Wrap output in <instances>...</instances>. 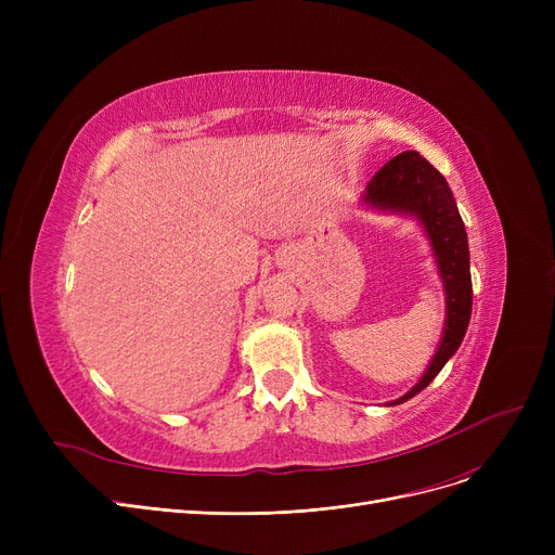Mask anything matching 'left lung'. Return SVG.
Returning <instances> with one entry per match:
<instances>
[{
  "mask_svg": "<svg viewBox=\"0 0 555 555\" xmlns=\"http://www.w3.org/2000/svg\"><path fill=\"white\" fill-rule=\"evenodd\" d=\"M362 202L380 211L414 216L425 227L446 289L448 314L441 344L414 389L393 400V404H400L421 393L439 375L468 331L473 314L468 233L446 178L416 151L400 153L377 170L366 184Z\"/></svg>",
  "mask_w": 555,
  "mask_h": 555,
  "instance_id": "8db88e82",
  "label": "left lung"
}]
</instances>
